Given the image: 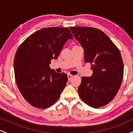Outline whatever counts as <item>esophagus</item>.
Masks as SVG:
<instances>
[{
    "label": "esophagus",
    "instance_id": "1",
    "mask_svg": "<svg viewBox=\"0 0 133 133\" xmlns=\"http://www.w3.org/2000/svg\"><path fill=\"white\" fill-rule=\"evenodd\" d=\"M73 77L72 75H71V74H68V81H71L72 78Z\"/></svg>",
    "mask_w": 133,
    "mask_h": 133
}]
</instances>
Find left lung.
Wrapping results in <instances>:
<instances>
[{"instance_id":"1","label":"left lung","mask_w":133,"mask_h":133,"mask_svg":"<svg viewBox=\"0 0 133 133\" xmlns=\"http://www.w3.org/2000/svg\"><path fill=\"white\" fill-rule=\"evenodd\" d=\"M84 52V61L92 63V74L82 77L78 88L81 99L98 108L114 99L119 89L124 67L119 50L103 31L88 27H71Z\"/></svg>"}]
</instances>
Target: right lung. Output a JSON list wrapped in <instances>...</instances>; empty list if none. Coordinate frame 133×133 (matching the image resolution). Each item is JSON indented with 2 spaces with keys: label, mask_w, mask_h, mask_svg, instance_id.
<instances>
[{
  "label": "right lung",
  "mask_w": 133,
  "mask_h": 133,
  "mask_svg": "<svg viewBox=\"0 0 133 133\" xmlns=\"http://www.w3.org/2000/svg\"><path fill=\"white\" fill-rule=\"evenodd\" d=\"M72 36L68 28L49 27L37 30L19 47L14 61L17 86L32 106L47 108L59 99L68 81L65 73L50 68Z\"/></svg>",
  "instance_id": "right-lung-1"
}]
</instances>
